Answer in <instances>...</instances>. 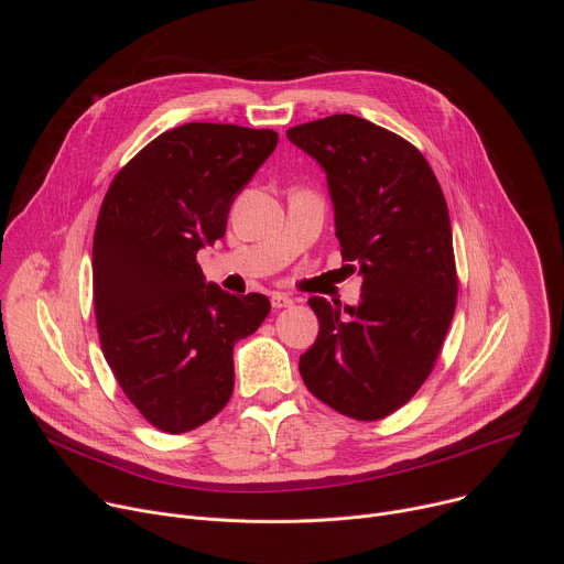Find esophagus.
Segmentation results:
<instances>
[{"label": "esophagus", "instance_id": "1", "mask_svg": "<svg viewBox=\"0 0 564 564\" xmlns=\"http://www.w3.org/2000/svg\"><path fill=\"white\" fill-rule=\"evenodd\" d=\"M270 301H272V307H274V310H281V307H290V305H294V299H292L290 294H283V292H274V294L270 296Z\"/></svg>", "mask_w": 564, "mask_h": 564}]
</instances>
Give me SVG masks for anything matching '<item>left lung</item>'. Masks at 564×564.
Listing matches in <instances>:
<instances>
[{"label": "left lung", "mask_w": 564, "mask_h": 564, "mask_svg": "<svg viewBox=\"0 0 564 564\" xmlns=\"http://www.w3.org/2000/svg\"><path fill=\"white\" fill-rule=\"evenodd\" d=\"M285 135L324 170L341 257L364 279L357 305L307 299L318 335L299 359L301 377L341 415L381 420L426 381L455 312L442 187L411 142L350 113Z\"/></svg>", "instance_id": "obj_1"}]
</instances>
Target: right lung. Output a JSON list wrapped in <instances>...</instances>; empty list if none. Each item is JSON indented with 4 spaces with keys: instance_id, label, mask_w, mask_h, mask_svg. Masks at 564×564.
I'll return each mask as SVG.
<instances>
[{
    "instance_id": "right-lung-1",
    "label": "right lung",
    "mask_w": 564,
    "mask_h": 564,
    "mask_svg": "<svg viewBox=\"0 0 564 564\" xmlns=\"http://www.w3.org/2000/svg\"><path fill=\"white\" fill-rule=\"evenodd\" d=\"M279 142L276 131L189 122L160 133L113 178L94 236L100 344L120 388L155 429L178 435L234 390V344L270 312L265 294L207 283L198 250Z\"/></svg>"
}]
</instances>
